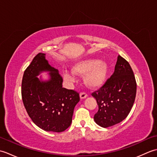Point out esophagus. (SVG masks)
I'll list each match as a JSON object with an SVG mask.
<instances>
[{
	"instance_id": "34e87169",
	"label": "esophagus",
	"mask_w": 157,
	"mask_h": 157,
	"mask_svg": "<svg viewBox=\"0 0 157 157\" xmlns=\"http://www.w3.org/2000/svg\"><path fill=\"white\" fill-rule=\"evenodd\" d=\"M79 96H80L81 99H84V98H86V97H87L88 94L85 92H81L80 94H79Z\"/></svg>"
}]
</instances>
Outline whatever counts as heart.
<instances>
[{
	"instance_id": "obj_1",
	"label": "heart",
	"mask_w": 157,
	"mask_h": 157,
	"mask_svg": "<svg viewBox=\"0 0 157 157\" xmlns=\"http://www.w3.org/2000/svg\"><path fill=\"white\" fill-rule=\"evenodd\" d=\"M72 71L75 74H85L86 84L90 88H95L101 86L105 82L108 74L109 67L107 63L104 61L88 59L76 63L72 67ZM73 73H63V78L65 82L68 83L75 82V76Z\"/></svg>"
}]
</instances>
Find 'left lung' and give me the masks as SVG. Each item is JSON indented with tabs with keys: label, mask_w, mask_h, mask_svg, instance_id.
Returning a JSON list of instances; mask_svg holds the SVG:
<instances>
[{
	"label": "left lung",
	"mask_w": 157,
	"mask_h": 157,
	"mask_svg": "<svg viewBox=\"0 0 157 157\" xmlns=\"http://www.w3.org/2000/svg\"><path fill=\"white\" fill-rule=\"evenodd\" d=\"M136 94L134 72L129 63L119 55L113 74L92 94L98 106L94 117L95 122L105 128L121 122L131 111Z\"/></svg>",
	"instance_id": "left-lung-1"
}]
</instances>
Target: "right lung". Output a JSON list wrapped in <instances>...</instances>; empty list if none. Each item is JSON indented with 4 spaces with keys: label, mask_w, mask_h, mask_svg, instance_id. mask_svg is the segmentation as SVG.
I'll return each mask as SVG.
<instances>
[{
    "label": "right lung",
    "mask_w": 157,
    "mask_h": 157,
    "mask_svg": "<svg viewBox=\"0 0 157 157\" xmlns=\"http://www.w3.org/2000/svg\"><path fill=\"white\" fill-rule=\"evenodd\" d=\"M45 54L38 53L23 73L21 96L23 105L35 124L46 132H62L70 126L79 93L63 88L58 69L49 65ZM49 72L44 81L37 76Z\"/></svg>",
    "instance_id": "right-lung-1"
}]
</instances>
